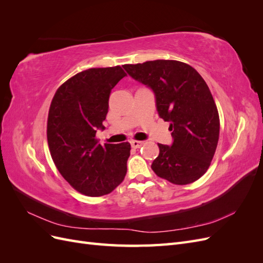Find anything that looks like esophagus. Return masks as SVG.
Returning <instances> with one entry per match:
<instances>
[{"label": "esophagus", "instance_id": "obj_1", "mask_svg": "<svg viewBox=\"0 0 263 263\" xmlns=\"http://www.w3.org/2000/svg\"><path fill=\"white\" fill-rule=\"evenodd\" d=\"M130 145L133 148H139L142 145H144V141H140V140H130Z\"/></svg>", "mask_w": 263, "mask_h": 263}]
</instances>
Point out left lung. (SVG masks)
Wrapping results in <instances>:
<instances>
[{
  "label": "left lung",
  "mask_w": 263,
  "mask_h": 263,
  "mask_svg": "<svg viewBox=\"0 0 263 263\" xmlns=\"http://www.w3.org/2000/svg\"><path fill=\"white\" fill-rule=\"evenodd\" d=\"M123 68L154 92L157 112L169 122L171 146L158 144L151 169L173 184L185 185L208 171L217 147L219 117L204 79L176 60H155Z\"/></svg>",
  "instance_id": "8db88e82"
}]
</instances>
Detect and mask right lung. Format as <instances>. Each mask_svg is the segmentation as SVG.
I'll return each instance as SVG.
<instances>
[{
	"instance_id": "add662e5",
	"label": "right lung",
	"mask_w": 263,
	"mask_h": 263,
	"mask_svg": "<svg viewBox=\"0 0 263 263\" xmlns=\"http://www.w3.org/2000/svg\"><path fill=\"white\" fill-rule=\"evenodd\" d=\"M126 76L119 66L87 69L52 99L47 123L50 155L61 176L84 195L108 194L126 176L129 142L102 146L95 139L98 129H105L109 94Z\"/></svg>"
}]
</instances>
